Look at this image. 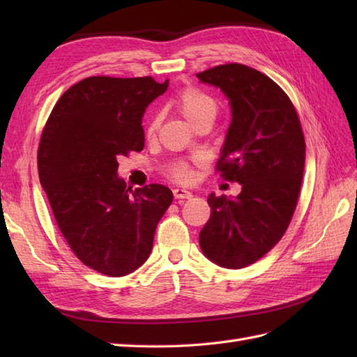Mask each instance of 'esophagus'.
I'll return each mask as SVG.
<instances>
[{
  "label": "esophagus",
  "mask_w": 357,
  "mask_h": 357,
  "mask_svg": "<svg viewBox=\"0 0 357 357\" xmlns=\"http://www.w3.org/2000/svg\"><path fill=\"white\" fill-rule=\"evenodd\" d=\"M173 196L174 199H190L193 195L188 190H184V188H174Z\"/></svg>",
  "instance_id": "obj_1"
}]
</instances>
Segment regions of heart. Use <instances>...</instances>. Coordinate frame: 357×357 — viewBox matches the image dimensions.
<instances>
[{"label": "heart", "instance_id": "b5f03b06", "mask_svg": "<svg viewBox=\"0 0 357 357\" xmlns=\"http://www.w3.org/2000/svg\"><path fill=\"white\" fill-rule=\"evenodd\" d=\"M174 105L192 126L202 119L213 121L218 113V101L206 90L199 87H185L174 96ZM159 127V116L153 115L147 123V138H153ZM198 164V162H195ZM167 174L178 183H190L195 178L193 164L187 161H176L167 167Z\"/></svg>", "mask_w": 357, "mask_h": 357}]
</instances>
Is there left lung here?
Here are the masks:
<instances>
[{
	"instance_id": "obj_1",
	"label": "left lung",
	"mask_w": 357,
	"mask_h": 357,
	"mask_svg": "<svg viewBox=\"0 0 357 357\" xmlns=\"http://www.w3.org/2000/svg\"><path fill=\"white\" fill-rule=\"evenodd\" d=\"M196 77L230 100L231 124L216 170L242 185L236 198L208 196L211 215L199 245L221 267L244 268L268 253L291 221L304 176V133L290 98L259 70L231 63Z\"/></svg>"
}]
</instances>
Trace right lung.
Wrapping results in <instances>:
<instances>
[{
  "mask_svg": "<svg viewBox=\"0 0 357 357\" xmlns=\"http://www.w3.org/2000/svg\"><path fill=\"white\" fill-rule=\"evenodd\" d=\"M167 87L151 77H89L66 90L43 128L38 173L58 229L102 275L126 276L147 261L173 201L169 187L132 190L116 173L121 156L144 149V112Z\"/></svg>",
  "mask_w": 357,
  "mask_h": 357,
  "instance_id": "add662e5",
  "label": "right lung"
}]
</instances>
